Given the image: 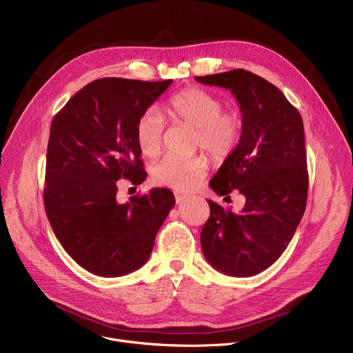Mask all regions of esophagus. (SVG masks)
Instances as JSON below:
<instances>
[{"mask_svg": "<svg viewBox=\"0 0 353 353\" xmlns=\"http://www.w3.org/2000/svg\"><path fill=\"white\" fill-rule=\"evenodd\" d=\"M174 196H176V203L177 204H181V203H184V201L187 199V195H184L181 192H174Z\"/></svg>", "mask_w": 353, "mask_h": 353, "instance_id": "1", "label": "esophagus"}]
</instances>
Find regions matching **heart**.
<instances>
[{
	"label": "heart",
	"mask_w": 353,
	"mask_h": 353,
	"mask_svg": "<svg viewBox=\"0 0 353 353\" xmlns=\"http://www.w3.org/2000/svg\"><path fill=\"white\" fill-rule=\"evenodd\" d=\"M222 100L204 89L187 88L172 96L169 110L172 116L195 128L194 143L214 157L229 155L240 138V121L236 114L222 112ZM165 121L155 108L146 109L135 125V141L141 154L148 158L159 155L163 141ZM210 169L204 155L191 158L165 157L152 168V179L161 185L177 191L191 190Z\"/></svg>",
	"instance_id": "1"
}]
</instances>
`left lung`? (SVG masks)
<instances>
[{
    "label": "left lung",
    "mask_w": 353,
    "mask_h": 353,
    "mask_svg": "<svg viewBox=\"0 0 353 353\" xmlns=\"http://www.w3.org/2000/svg\"><path fill=\"white\" fill-rule=\"evenodd\" d=\"M195 79L229 89L237 99L241 135L210 185L225 198L232 191L245 196L240 212L208 199L211 215L201 230V247L215 270L253 276L281 257L306 210L303 120L275 85L250 71Z\"/></svg>",
    "instance_id": "8db88e82"
}]
</instances>
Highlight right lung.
<instances>
[{
	"label": "right lung",
	"mask_w": 353,
	"mask_h": 353,
	"mask_svg": "<svg viewBox=\"0 0 353 353\" xmlns=\"http://www.w3.org/2000/svg\"><path fill=\"white\" fill-rule=\"evenodd\" d=\"M173 81L96 79L54 116L46 157L44 208L67 253L90 274L113 278L141 268L174 205L168 188L130 203L117 201V180L141 184L135 125Z\"/></svg>",
	"instance_id": "1"
}]
</instances>
